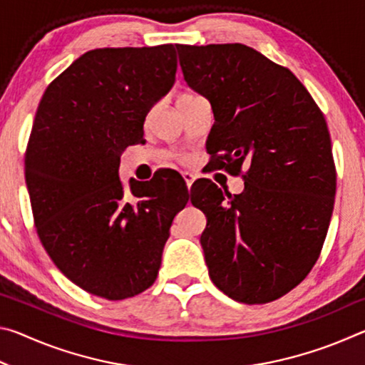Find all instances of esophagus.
<instances>
[{"label":"esophagus","instance_id":"34e87169","mask_svg":"<svg viewBox=\"0 0 365 365\" xmlns=\"http://www.w3.org/2000/svg\"><path fill=\"white\" fill-rule=\"evenodd\" d=\"M182 177L185 178V182H187V187H188V188H190L191 185H193V182L196 180V175L191 174V172H188V170H183V172H182Z\"/></svg>","mask_w":365,"mask_h":365}]
</instances>
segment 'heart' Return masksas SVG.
Masks as SVG:
<instances>
[{
	"mask_svg": "<svg viewBox=\"0 0 365 365\" xmlns=\"http://www.w3.org/2000/svg\"><path fill=\"white\" fill-rule=\"evenodd\" d=\"M197 95H195V93H182L180 96L177 98V106H180V104H183V103H187V101H190V100H193V98H196Z\"/></svg>",
	"mask_w": 365,
	"mask_h": 365,
	"instance_id": "obj_1",
	"label": "heart"
}]
</instances>
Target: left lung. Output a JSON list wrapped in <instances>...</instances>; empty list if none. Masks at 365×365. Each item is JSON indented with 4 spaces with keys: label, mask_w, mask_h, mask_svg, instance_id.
<instances>
[{
    "label": "left lung",
    "mask_w": 365,
    "mask_h": 365,
    "mask_svg": "<svg viewBox=\"0 0 365 365\" xmlns=\"http://www.w3.org/2000/svg\"><path fill=\"white\" fill-rule=\"evenodd\" d=\"M185 82L209 100L207 150L245 190L201 180L191 202L206 214L209 277L245 304L299 285L329 230L336 170L325 117L294 73L242 43L175 45Z\"/></svg>",
    "instance_id": "left-lung-1"
}]
</instances>
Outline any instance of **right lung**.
I'll use <instances>...</instances> for the list:
<instances>
[{
    "instance_id": "1",
    "label": "right lung",
    "mask_w": 365,
    "mask_h": 365,
    "mask_svg": "<svg viewBox=\"0 0 365 365\" xmlns=\"http://www.w3.org/2000/svg\"><path fill=\"white\" fill-rule=\"evenodd\" d=\"M174 45L98 48L48 85L26 151V183L43 248L85 292L119 301L156 280L183 190L119 178L120 154L143 143L146 114L172 88ZM128 196V197H130Z\"/></svg>"
}]
</instances>
